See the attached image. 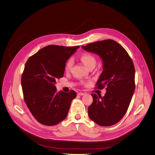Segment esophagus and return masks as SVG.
Listing matches in <instances>:
<instances>
[{"instance_id":"34e87169","label":"esophagus","mask_w":155,"mask_h":155,"mask_svg":"<svg viewBox=\"0 0 155 155\" xmlns=\"http://www.w3.org/2000/svg\"><path fill=\"white\" fill-rule=\"evenodd\" d=\"M84 94H85L84 93H81V92L78 93V95H80V96H82V95H84Z\"/></svg>"}]
</instances>
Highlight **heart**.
<instances>
[{
  "instance_id": "heart-1",
  "label": "heart",
  "mask_w": 155,
  "mask_h": 155,
  "mask_svg": "<svg viewBox=\"0 0 155 155\" xmlns=\"http://www.w3.org/2000/svg\"><path fill=\"white\" fill-rule=\"evenodd\" d=\"M81 59L82 62L84 63V64L86 66L87 68L91 67V66H95L96 65V59L94 56L92 54L86 53L84 54L81 57ZM73 64V58H69L68 62L66 64V66H65V70L66 71H69Z\"/></svg>"
}]
</instances>
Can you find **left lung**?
<instances>
[{
	"instance_id": "left-lung-1",
	"label": "left lung",
	"mask_w": 155,
	"mask_h": 155,
	"mask_svg": "<svg viewBox=\"0 0 155 155\" xmlns=\"http://www.w3.org/2000/svg\"><path fill=\"white\" fill-rule=\"evenodd\" d=\"M82 48L101 58L103 71L96 85L100 89L106 87L104 97L91 94L93 101L88 107L89 117L101 126H113L126 113L133 95V62L126 49L113 40L97 41Z\"/></svg>"
}]
</instances>
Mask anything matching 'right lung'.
I'll return each instance as SVG.
<instances>
[{
    "instance_id": "obj_1",
    "label": "right lung",
    "mask_w": 155,
    "mask_h": 155,
    "mask_svg": "<svg viewBox=\"0 0 155 155\" xmlns=\"http://www.w3.org/2000/svg\"><path fill=\"white\" fill-rule=\"evenodd\" d=\"M79 47L49 45L26 62L21 78L24 99L39 123L54 126L66 118L77 94L57 92L54 84L63 77L66 61Z\"/></svg>"
}]
</instances>
